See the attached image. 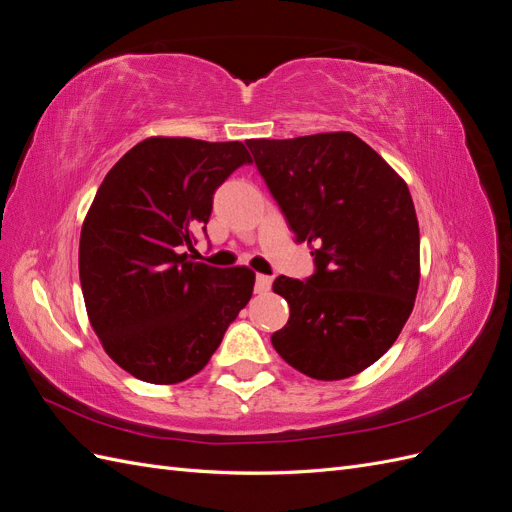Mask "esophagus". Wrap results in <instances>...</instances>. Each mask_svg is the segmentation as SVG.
Masks as SVG:
<instances>
[{"instance_id": "obj_1", "label": "esophagus", "mask_w": 512, "mask_h": 512, "mask_svg": "<svg viewBox=\"0 0 512 512\" xmlns=\"http://www.w3.org/2000/svg\"><path fill=\"white\" fill-rule=\"evenodd\" d=\"M271 282H273L271 275L258 273V275H256V292H267V290L271 288Z\"/></svg>"}]
</instances>
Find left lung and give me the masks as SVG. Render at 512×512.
Listing matches in <instances>:
<instances>
[{"mask_svg": "<svg viewBox=\"0 0 512 512\" xmlns=\"http://www.w3.org/2000/svg\"><path fill=\"white\" fill-rule=\"evenodd\" d=\"M247 147L316 265L305 282L286 275L273 282L290 305L273 348L309 378L361 374L395 344L421 280L406 181L352 132L252 138Z\"/></svg>", "mask_w": 512, "mask_h": 512, "instance_id": "obj_1", "label": "left lung"}]
</instances>
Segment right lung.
I'll use <instances>...</instances> for the list:
<instances>
[{
	"label": "right lung",
	"instance_id": "right-lung-1",
	"mask_svg": "<svg viewBox=\"0 0 512 512\" xmlns=\"http://www.w3.org/2000/svg\"><path fill=\"white\" fill-rule=\"evenodd\" d=\"M252 158L245 145L151 136L111 170L81 230L91 327L134 378L177 384L203 369L254 290L247 267L196 262L213 194Z\"/></svg>",
	"mask_w": 512,
	"mask_h": 512
}]
</instances>
